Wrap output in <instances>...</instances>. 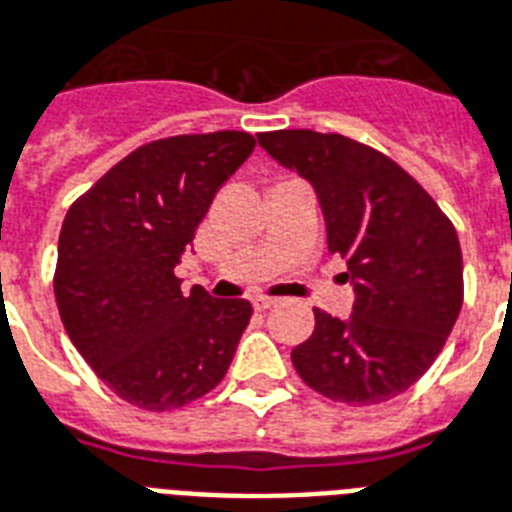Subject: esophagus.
<instances>
[{"label":"esophagus","mask_w":512,"mask_h":512,"mask_svg":"<svg viewBox=\"0 0 512 512\" xmlns=\"http://www.w3.org/2000/svg\"><path fill=\"white\" fill-rule=\"evenodd\" d=\"M252 305H255V310H270V307L278 305L276 297H255L252 299Z\"/></svg>","instance_id":"1"}]
</instances>
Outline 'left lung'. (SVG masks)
I'll use <instances>...</instances> for the list:
<instances>
[{
    "mask_svg": "<svg viewBox=\"0 0 512 512\" xmlns=\"http://www.w3.org/2000/svg\"><path fill=\"white\" fill-rule=\"evenodd\" d=\"M278 165L313 186L328 252L347 263L350 318L315 310L313 336L292 350L307 386L344 405H378L429 371L463 305L455 228L410 173L342 134L257 136Z\"/></svg>",
    "mask_w": 512,
    "mask_h": 512,
    "instance_id": "1",
    "label": "left lung"
}]
</instances>
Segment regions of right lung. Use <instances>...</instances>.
I'll return each mask as SVG.
<instances>
[{
    "label": "right lung",
    "mask_w": 512,
    "mask_h": 512,
    "mask_svg": "<svg viewBox=\"0 0 512 512\" xmlns=\"http://www.w3.org/2000/svg\"><path fill=\"white\" fill-rule=\"evenodd\" d=\"M252 149L244 131L149 141L65 215L54 273L60 318L120 400L173 410L226 376L252 305L202 286L184 294L173 268Z\"/></svg>",
    "instance_id": "obj_1"
}]
</instances>
